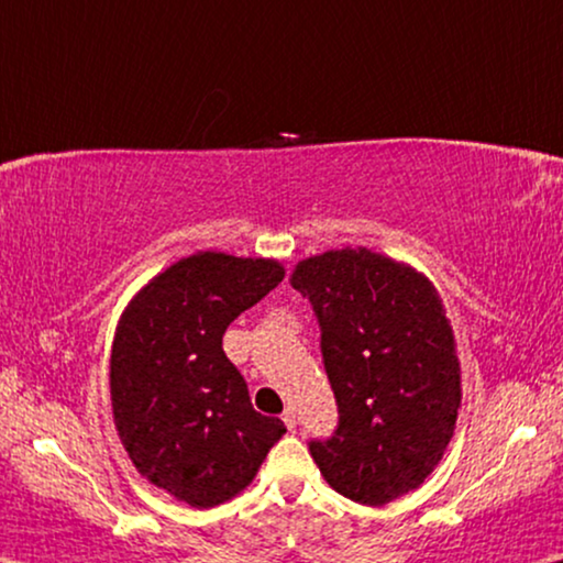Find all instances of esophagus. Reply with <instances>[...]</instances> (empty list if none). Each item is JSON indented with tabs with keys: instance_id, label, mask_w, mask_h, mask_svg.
<instances>
[{
	"instance_id": "obj_1",
	"label": "esophagus",
	"mask_w": 563,
	"mask_h": 563,
	"mask_svg": "<svg viewBox=\"0 0 563 563\" xmlns=\"http://www.w3.org/2000/svg\"><path fill=\"white\" fill-rule=\"evenodd\" d=\"M283 422H285V427H288V430H296V424H298L296 409H292V407L285 409V412H283Z\"/></svg>"
}]
</instances>
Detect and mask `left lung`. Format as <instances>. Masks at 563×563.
Instances as JSON below:
<instances>
[{
	"label": "left lung",
	"mask_w": 563,
	"mask_h": 563,
	"mask_svg": "<svg viewBox=\"0 0 563 563\" xmlns=\"http://www.w3.org/2000/svg\"><path fill=\"white\" fill-rule=\"evenodd\" d=\"M290 283L316 313L339 407L310 455L335 493L384 506L432 473L455 430L460 362L442 300L424 275L364 247L308 257Z\"/></svg>",
	"instance_id": "8db88e82"
}]
</instances>
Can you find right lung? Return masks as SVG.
I'll list each match as a JSON object with an SVG mask.
<instances>
[{"instance_id": "right-lung-1", "label": "right lung", "mask_w": 563, "mask_h": 563, "mask_svg": "<svg viewBox=\"0 0 563 563\" xmlns=\"http://www.w3.org/2000/svg\"><path fill=\"white\" fill-rule=\"evenodd\" d=\"M275 260L197 253L156 275L119 323L111 401L139 473L195 508L253 483L285 424L255 412L222 349L228 325L283 280Z\"/></svg>"}]
</instances>
